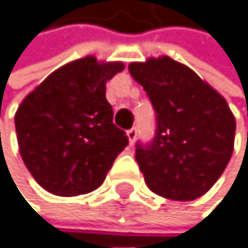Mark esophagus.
<instances>
[{
  "label": "esophagus",
  "mask_w": 248,
  "mask_h": 248,
  "mask_svg": "<svg viewBox=\"0 0 248 248\" xmlns=\"http://www.w3.org/2000/svg\"><path fill=\"white\" fill-rule=\"evenodd\" d=\"M126 136H128V139H129V144H134V140H136V138H138V128L136 126H133V128H129L128 131H126Z\"/></svg>",
  "instance_id": "obj_1"
}]
</instances>
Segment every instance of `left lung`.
Returning <instances> with one entry per match:
<instances>
[{"instance_id": "left-lung-1", "label": "left lung", "mask_w": 248, "mask_h": 248, "mask_svg": "<svg viewBox=\"0 0 248 248\" xmlns=\"http://www.w3.org/2000/svg\"><path fill=\"white\" fill-rule=\"evenodd\" d=\"M128 69L155 110V136L147 144L138 140L134 155L147 186L175 201L202 196L232 155L236 120L225 98L169 57Z\"/></svg>"}]
</instances>
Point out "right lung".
<instances>
[{
  "label": "right lung",
  "mask_w": 248,
  "mask_h": 248,
  "mask_svg": "<svg viewBox=\"0 0 248 248\" xmlns=\"http://www.w3.org/2000/svg\"><path fill=\"white\" fill-rule=\"evenodd\" d=\"M120 71L123 63L76 60L52 73L18 106L20 155L48 193L77 196L96 190L128 145L106 99V82Z\"/></svg>",
  "instance_id": "obj_1"
}]
</instances>
